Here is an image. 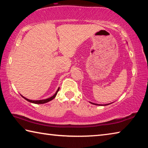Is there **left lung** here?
Segmentation results:
<instances>
[{
	"label": "left lung",
	"mask_w": 148,
	"mask_h": 148,
	"mask_svg": "<svg viewBox=\"0 0 148 148\" xmlns=\"http://www.w3.org/2000/svg\"><path fill=\"white\" fill-rule=\"evenodd\" d=\"M90 103H91V104H95V105H98V106H101V105L100 104H95V103H92V102H90ZM108 104H105V106H106V105H108ZM104 106V105H103Z\"/></svg>",
	"instance_id": "1"
}]
</instances>
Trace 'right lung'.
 <instances>
[{
	"label": "right lung",
	"instance_id": "right-lung-1",
	"mask_svg": "<svg viewBox=\"0 0 148 148\" xmlns=\"http://www.w3.org/2000/svg\"><path fill=\"white\" fill-rule=\"evenodd\" d=\"M59 91V87L58 88V89L57 90V91H56V93H55L53 96L52 97H49V98H48V99H44V100H39V101H32V100H29V99H27V98H25V97H23L22 96V97H23V98H24L26 100V101H29V102H32V103H34V104H44V103H46V102H49V101H51V100H53L55 97H56V95H57V92H58V91Z\"/></svg>",
	"mask_w": 148,
	"mask_h": 148
}]
</instances>
